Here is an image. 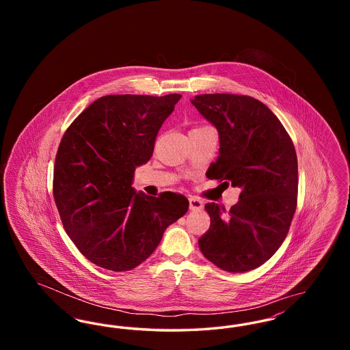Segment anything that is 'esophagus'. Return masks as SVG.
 I'll return each instance as SVG.
<instances>
[{
    "label": "esophagus",
    "instance_id": "obj_1",
    "mask_svg": "<svg viewBox=\"0 0 350 350\" xmlns=\"http://www.w3.org/2000/svg\"><path fill=\"white\" fill-rule=\"evenodd\" d=\"M189 207L191 211H197V210H202L203 207V202L198 200V198H189Z\"/></svg>",
    "mask_w": 350,
    "mask_h": 350
}]
</instances>
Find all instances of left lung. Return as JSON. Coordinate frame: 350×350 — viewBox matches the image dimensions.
<instances>
[{
    "label": "left lung",
    "instance_id": "1",
    "mask_svg": "<svg viewBox=\"0 0 350 350\" xmlns=\"http://www.w3.org/2000/svg\"><path fill=\"white\" fill-rule=\"evenodd\" d=\"M191 103L219 133V156L206 176L241 189L230 211L204 206L211 224L200 240L203 256L221 270L245 273L278 250L297 208L298 160L280 119L258 100L202 94Z\"/></svg>",
    "mask_w": 350,
    "mask_h": 350
}]
</instances>
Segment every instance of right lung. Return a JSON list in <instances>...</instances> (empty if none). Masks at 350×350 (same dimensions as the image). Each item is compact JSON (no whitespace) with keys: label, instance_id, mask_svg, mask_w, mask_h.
Segmentation results:
<instances>
[{"label":"right lung","instance_id":"1","mask_svg":"<svg viewBox=\"0 0 350 350\" xmlns=\"http://www.w3.org/2000/svg\"><path fill=\"white\" fill-rule=\"evenodd\" d=\"M181 94H119L94 100L64 133L53 169V198L68 236L97 267L124 271L146 261L189 200L133 187L157 133Z\"/></svg>","mask_w":350,"mask_h":350}]
</instances>
